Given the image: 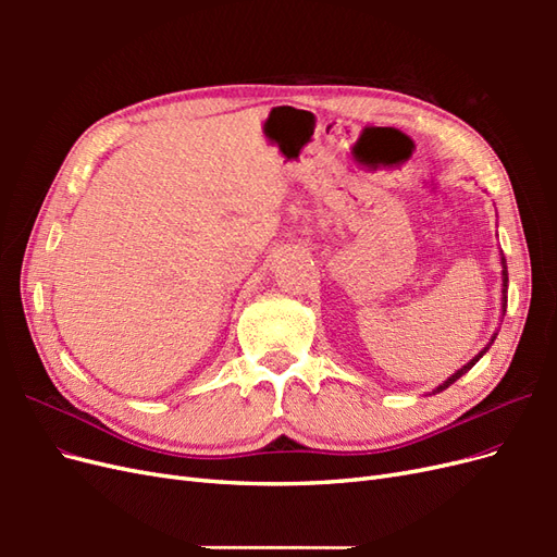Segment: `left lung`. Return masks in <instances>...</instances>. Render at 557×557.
I'll use <instances>...</instances> for the list:
<instances>
[{
  "label": "left lung",
  "instance_id": "left-lung-1",
  "mask_svg": "<svg viewBox=\"0 0 557 557\" xmlns=\"http://www.w3.org/2000/svg\"><path fill=\"white\" fill-rule=\"evenodd\" d=\"M507 290H509V272H507V260H504V256H502V315L504 313H507ZM497 339V332L491 336V342H487L483 348H481V352H479V356H474V358H471L467 364H462L460 369H458V372H455V374H450L442 385H436L434 387V391H432V395L434 393H442V391H446V387L450 385V383H455V381H458L460 376H465L467 372H469V369L471 367H474L483 356H485V352H487V348H491L493 346V342Z\"/></svg>",
  "mask_w": 557,
  "mask_h": 557
}]
</instances>
